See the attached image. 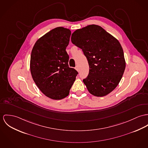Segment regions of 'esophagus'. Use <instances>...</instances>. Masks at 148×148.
<instances>
[{
  "mask_svg": "<svg viewBox=\"0 0 148 148\" xmlns=\"http://www.w3.org/2000/svg\"><path fill=\"white\" fill-rule=\"evenodd\" d=\"M75 69H76V70H77V71H78V70H79V68H78V66H77Z\"/></svg>",
  "mask_w": 148,
  "mask_h": 148,
  "instance_id": "1",
  "label": "esophagus"
}]
</instances>
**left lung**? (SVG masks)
<instances>
[{
  "label": "left lung",
  "instance_id": "8db88e82",
  "mask_svg": "<svg viewBox=\"0 0 148 148\" xmlns=\"http://www.w3.org/2000/svg\"><path fill=\"white\" fill-rule=\"evenodd\" d=\"M71 40L87 58L89 74L83 81L88 92L103 97L113 91L125 68L123 48L118 39L100 26L93 24L76 30Z\"/></svg>",
  "mask_w": 148,
  "mask_h": 148
}]
</instances>
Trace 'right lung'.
<instances>
[{"label":"right lung","instance_id":"right-lung-1","mask_svg":"<svg viewBox=\"0 0 148 148\" xmlns=\"http://www.w3.org/2000/svg\"><path fill=\"white\" fill-rule=\"evenodd\" d=\"M71 31L57 27L39 38L32 51L30 68L40 91L53 100L67 97L78 72L69 68L66 51Z\"/></svg>","mask_w":148,"mask_h":148}]
</instances>
